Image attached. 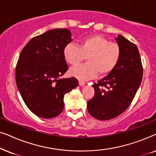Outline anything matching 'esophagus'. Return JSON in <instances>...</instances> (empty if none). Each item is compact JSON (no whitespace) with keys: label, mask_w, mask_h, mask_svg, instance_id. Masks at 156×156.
<instances>
[{"label":"esophagus","mask_w":156,"mask_h":156,"mask_svg":"<svg viewBox=\"0 0 156 156\" xmlns=\"http://www.w3.org/2000/svg\"><path fill=\"white\" fill-rule=\"evenodd\" d=\"M79 84L80 85V86H84L85 85V82H84V81H82V80H80L79 81Z\"/></svg>","instance_id":"esophagus-1"}]
</instances>
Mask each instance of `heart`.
<instances>
[{
    "mask_svg": "<svg viewBox=\"0 0 156 156\" xmlns=\"http://www.w3.org/2000/svg\"><path fill=\"white\" fill-rule=\"evenodd\" d=\"M121 55L120 45L99 35L87 36L80 40L78 46L68 43L63 49V56L70 65L75 66L86 57L87 63L72 68L69 74L81 80L106 76L118 65Z\"/></svg>",
    "mask_w": 156,
    "mask_h": 156,
    "instance_id": "heart-1",
    "label": "heart"
}]
</instances>
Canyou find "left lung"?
Instances as JSON below:
<instances>
[{
	"label": "left lung",
	"instance_id": "1",
	"mask_svg": "<svg viewBox=\"0 0 156 156\" xmlns=\"http://www.w3.org/2000/svg\"><path fill=\"white\" fill-rule=\"evenodd\" d=\"M116 40L121 49L118 65L92 85L94 96L87 102L89 114L98 120H109L125 112L142 81L143 65L138 48L121 35Z\"/></svg>",
	"mask_w": 156,
	"mask_h": 156
}]
</instances>
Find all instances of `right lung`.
Instances as JSON below:
<instances>
[{
	"mask_svg": "<svg viewBox=\"0 0 156 156\" xmlns=\"http://www.w3.org/2000/svg\"><path fill=\"white\" fill-rule=\"evenodd\" d=\"M71 41L69 30L54 29L33 37L21 51L16 67L17 87L26 106L37 116H58L65 94L78 86L74 77L59 79L68 70L63 49Z\"/></svg>",
	"mask_w": 156,
	"mask_h": 156,
	"instance_id": "add662e5",
	"label": "right lung"
}]
</instances>
